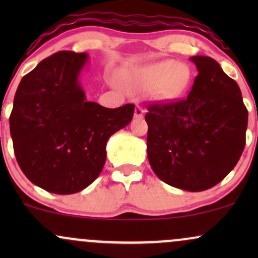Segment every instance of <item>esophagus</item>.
<instances>
[{"label": "esophagus", "mask_w": 258, "mask_h": 258, "mask_svg": "<svg viewBox=\"0 0 258 258\" xmlns=\"http://www.w3.org/2000/svg\"><path fill=\"white\" fill-rule=\"evenodd\" d=\"M144 112H146V110H144V109L142 108V106L136 105V108H135V117H136V119H139V117H143Z\"/></svg>", "instance_id": "obj_1"}]
</instances>
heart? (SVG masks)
<instances>
[{
  "mask_svg": "<svg viewBox=\"0 0 258 258\" xmlns=\"http://www.w3.org/2000/svg\"><path fill=\"white\" fill-rule=\"evenodd\" d=\"M189 79V68L171 59L142 68L133 76L136 85L143 88H153L152 97L158 102L176 98L188 85Z\"/></svg>",
  "mask_w": 258,
  "mask_h": 258,
  "instance_id": "heart-1",
  "label": "heart"
}]
</instances>
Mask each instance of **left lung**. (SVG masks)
Returning <instances> with one entry per match:
<instances>
[{
    "label": "left lung",
    "mask_w": 258,
    "mask_h": 258,
    "mask_svg": "<svg viewBox=\"0 0 258 258\" xmlns=\"http://www.w3.org/2000/svg\"><path fill=\"white\" fill-rule=\"evenodd\" d=\"M198 76L188 97L148 106L147 152L162 182L188 191L220 183L245 148L247 109L238 84L215 59L195 55Z\"/></svg>",
    "instance_id": "1"
}]
</instances>
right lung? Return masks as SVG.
<instances>
[{"mask_svg":"<svg viewBox=\"0 0 258 258\" xmlns=\"http://www.w3.org/2000/svg\"><path fill=\"white\" fill-rule=\"evenodd\" d=\"M87 60V53H54L26 74L14 96L10 128L18 165L49 193L87 188L102 172L108 139L133 117V104L87 102L80 84Z\"/></svg>","mask_w":258,"mask_h":258,"instance_id":"obj_1","label":"right lung"}]
</instances>
